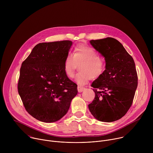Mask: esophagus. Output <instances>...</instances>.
Listing matches in <instances>:
<instances>
[{"label": "esophagus", "instance_id": "34e87169", "mask_svg": "<svg viewBox=\"0 0 153 153\" xmlns=\"http://www.w3.org/2000/svg\"><path fill=\"white\" fill-rule=\"evenodd\" d=\"M85 90V88H84V87H82V86H77V90H78L79 93H82Z\"/></svg>", "mask_w": 153, "mask_h": 153}]
</instances>
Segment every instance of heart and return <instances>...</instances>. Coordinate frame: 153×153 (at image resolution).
<instances>
[{"instance_id":"obj_1","label":"heart","mask_w":153,"mask_h":153,"mask_svg":"<svg viewBox=\"0 0 153 153\" xmlns=\"http://www.w3.org/2000/svg\"><path fill=\"white\" fill-rule=\"evenodd\" d=\"M80 73L76 77L79 85H85L93 79L100 77L105 70V62L100 58L99 54L92 47L85 44H79L74 47L73 56L68 54L64 61L63 68L66 76L73 78L77 65Z\"/></svg>"}]
</instances>
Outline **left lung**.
<instances>
[{
    "label": "left lung",
    "instance_id": "8db88e82",
    "mask_svg": "<svg viewBox=\"0 0 153 153\" xmlns=\"http://www.w3.org/2000/svg\"><path fill=\"white\" fill-rule=\"evenodd\" d=\"M90 42L105 57L106 67L103 74L91 84L95 97L88 105L89 110L99 121L114 122L124 116L133 103L138 83L135 63L114 38Z\"/></svg>",
    "mask_w": 153,
    "mask_h": 153
}]
</instances>
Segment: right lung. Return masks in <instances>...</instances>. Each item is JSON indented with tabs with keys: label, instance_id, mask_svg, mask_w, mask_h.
Returning a JSON list of instances; mask_svg holds the SVG:
<instances>
[{
	"label": "right lung",
	"instance_id": "1",
	"mask_svg": "<svg viewBox=\"0 0 153 153\" xmlns=\"http://www.w3.org/2000/svg\"><path fill=\"white\" fill-rule=\"evenodd\" d=\"M70 40L40 43L22 63L18 93L27 111L37 120H60L77 95V85L65 73L63 64Z\"/></svg>",
	"mask_w": 153,
	"mask_h": 153
}]
</instances>
